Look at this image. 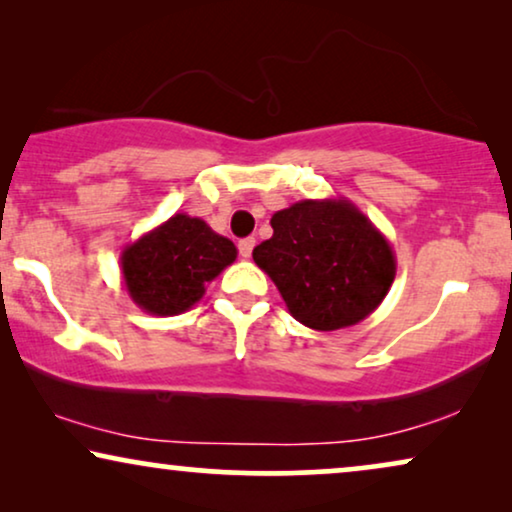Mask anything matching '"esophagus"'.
<instances>
[{
  "instance_id": "1",
  "label": "esophagus",
  "mask_w": 512,
  "mask_h": 512,
  "mask_svg": "<svg viewBox=\"0 0 512 512\" xmlns=\"http://www.w3.org/2000/svg\"><path fill=\"white\" fill-rule=\"evenodd\" d=\"M254 247H256L254 237H247V240H240V244H237V249H240L242 258H249L251 251H254Z\"/></svg>"
}]
</instances>
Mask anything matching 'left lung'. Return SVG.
<instances>
[{
	"label": "left lung",
	"instance_id": "obj_1",
	"mask_svg": "<svg viewBox=\"0 0 512 512\" xmlns=\"http://www.w3.org/2000/svg\"><path fill=\"white\" fill-rule=\"evenodd\" d=\"M270 226L272 237L254 249V261L307 328L359 324L394 284V249L352 200H300L272 214Z\"/></svg>",
	"mask_w": 512,
	"mask_h": 512
}]
</instances>
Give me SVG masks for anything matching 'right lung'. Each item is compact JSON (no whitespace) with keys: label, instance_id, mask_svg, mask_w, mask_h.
<instances>
[{"label":"right lung","instance_id":"right-lung-1","mask_svg":"<svg viewBox=\"0 0 512 512\" xmlns=\"http://www.w3.org/2000/svg\"><path fill=\"white\" fill-rule=\"evenodd\" d=\"M235 258L228 237L214 233L198 216L174 214L123 249V284L144 312L174 317L191 310Z\"/></svg>","mask_w":512,"mask_h":512}]
</instances>
